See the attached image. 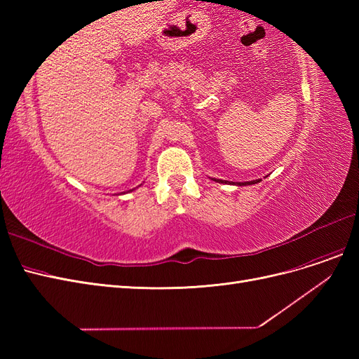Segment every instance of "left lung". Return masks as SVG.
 <instances>
[{
  "mask_svg": "<svg viewBox=\"0 0 359 359\" xmlns=\"http://www.w3.org/2000/svg\"><path fill=\"white\" fill-rule=\"evenodd\" d=\"M217 182H227V181H223V180H214ZM260 180H255V181H247V182H236L238 186H250V184H257ZM231 184V182H229Z\"/></svg>",
  "mask_w": 359,
  "mask_h": 359,
  "instance_id": "obj_1",
  "label": "left lung"
}]
</instances>
